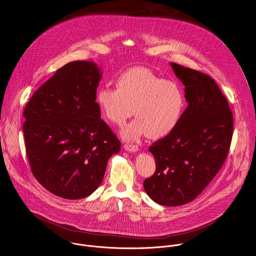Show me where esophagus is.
Wrapping results in <instances>:
<instances>
[{
  "instance_id": "esophagus-1",
  "label": "esophagus",
  "mask_w": 256,
  "mask_h": 256,
  "mask_svg": "<svg viewBox=\"0 0 256 256\" xmlns=\"http://www.w3.org/2000/svg\"><path fill=\"white\" fill-rule=\"evenodd\" d=\"M124 148L126 151L130 152V153H136V152H138V145H132V144H126V145L124 146Z\"/></svg>"
}]
</instances>
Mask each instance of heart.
<instances>
[{"label":"heart","mask_w":256,"mask_h":256,"mask_svg":"<svg viewBox=\"0 0 256 256\" xmlns=\"http://www.w3.org/2000/svg\"><path fill=\"white\" fill-rule=\"evenodd\" d=\"M96 104L103 117L120 126L134 115L120 136L136 141L143 136L160 139L176 128L185 105L181 88L174 82L166 80L143 67L130 68L116 80V90L102 88L98 90Z\"/></svg>","instance_id":"b5f03b06"}]
</instances>
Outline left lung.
<instances>
[{
    "mask_svg": "<svg viewBox=\"0 0 256 256\" xmlns=\"http://www.w3.org/2000/svg\"><path fill=\"white\" fill-rule=\"evenodd\" d=\"M170 64L185 86L188 106L176 128L149 148L156 172L143 186L155 202L177 206L196 198L221 168L232 140L233 115L210 76Z\"/></svg>",
    "mask_w": 256,
    "mask_h": 256,
    "instance_id": "8db88e82",
    "label": "left lung"
}]
</instances>
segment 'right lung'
Instances as JSON below:
<instances>
[{
	"instance_id": "obj_1",
	"label": "right lung",
	"mask_w": 256,
	"mask_h": 256,
	"mask_svg": "<svg viewBox=\"0 0 256 256\" xmlns=\"http://www.w3.org/2000/svg\"><path fill=\"white\" fill-rule=\"evenodd\" d=\"M102 71L92 61H73L42 84L23 117L32 172L48 191L63 198L92 194L120 142L100 118L96 88Z\"/></svg>"
}]
</instances>
